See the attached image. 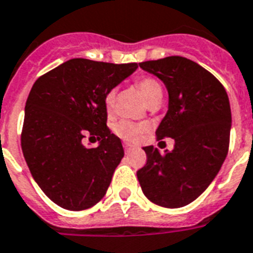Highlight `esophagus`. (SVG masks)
<instances>
[{
  "label": "esophagus",
  "mask_w": 253,
  "mask_h": 253,
  "mask_svg": "<svg viewBox=\"0 0 253 253\" xmlns=\"http://www.w3.org/2000/svg\"><path fill=\"white\" fill-rule=\"evenodd\" d=\"M132 149H133V145L125 144V152H126V153H130V152L132 151Z\"/></svg>",
  "instance_id": "34e87169"
}]
</instances>
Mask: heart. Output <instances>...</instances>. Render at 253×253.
Masks as SVG:
<instances>
[{"instance_id": "b5f03b06", "label": "heart", "mask_w": 253, "mask_h": 253, "mask_svg": "<svg viewBox=\"0 0 253 253\" xmlns=\"http://www.w3.org/2000/svg\"><path fill=\"white\" fill-rule=\"evenodd\" d=\"M137 88L140 89V92L144 96L147 104H153L156 101H161L162 94V85L160 84L159 80H156L155 78H140L136 82ZM117 98V89H110L108 93L105 94V109L108 113H112L114 109V104H116ZM145 130L144 125H137V123L130 122V121H122L116 126V133L120 137L125 139L127 141H136L143 131Z\"/></svg>"}]
</instances>
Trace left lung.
<instances>
[{
	"mask_svg": "<svg viewBox=\"0 0 253 253\" xmlns=\"http://www.w3.org/2000/svg\"><path fill=\"white\" fill-rule=\"evenodd\" d=\"M139 66L165 84L169 109L156 130L171 137L173 151L144 147L147 164L137 170L143 194L165 208H180L198 199L218 174L229 151L231 109L225 88L199 63L179 55Z\"/></svg>",
	"mask_w": 253,
	"mask_h": 253,
	"instance_id": "1",
	"label": "left lung"
}]
</instances>
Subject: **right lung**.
I'll return each instance as SVG.
<instances>
[{
	"mask_svg": "<svg viewBox=\"0 0 253 253\" xmlns=\"http://www.w3.org/2000/svg\"><path fill=\"white\" fill-rule=\"evenodd\" d=\"M137 63L69 59L39 78L24 109L22 151L42 192L69 211H84L105 196L125 156L106 126L105 94L130 77ZM85 136L100 144L87 148Z\"/></svg>",
	"mask_w": 253,
	"mask_h": 253,
	"instance_id": "1",
	"label": "right lung"
}]
</instances>
